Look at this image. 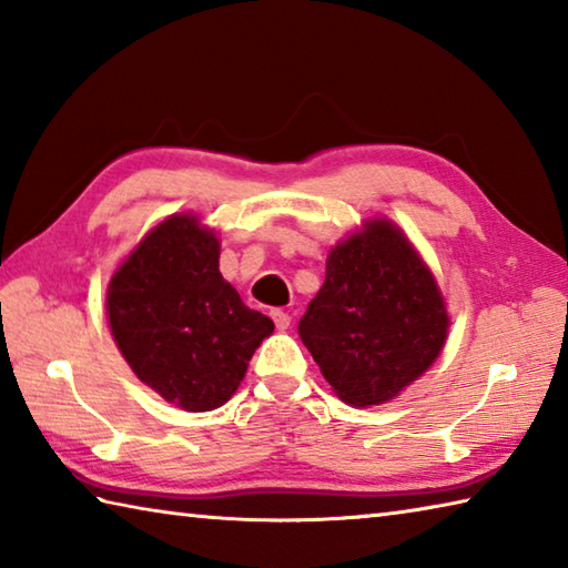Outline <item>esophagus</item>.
Listing matches in <instances>:
<instances>
[{
	"mask_svg": "<svg viewBox=\"0 0 568 568\" xmlns=\"http://www.w3.org/2000/svg\"><path fill=\"white\" fill-rule=\"evenodd\" d=\"M271 317H273V322H275V327L277 329H287V327H291V315H287L285 313V310H281V307H275L273 310V313H271Z\"/></svg>",
	"mask_w": 568,
	"mask_h": 568,
	"instance_id": "1",
	"label": "esophagus"
}]
</instances>
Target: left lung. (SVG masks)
I'll use <instances>...</instances> for the list:
<instances>
[{"label": "left lung", "instance_id": "obj_1", "mask_svg": "<svg viewBox=\"0 0 568 568\" xmlns=\"http://www.w3.org/2000/svg\"><path fill=\"white\" fill-rule=\"evenodd\" d=\"M297 332L342 402L374 406L436 362L448 313L404 233L376 219L329 251L325 285Z\"/></svg>", "mask_w": 568, "mask_h": 568}]
</instances>
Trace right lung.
Listing matches in <instances>:
<instances>
[{
	"label": "right lung",
	"mask_w": 568,
	"mask_h": 568,
	"mask_svg": "<svg viewBox=\"0 0 568 568\" xmlns=\"http://www.w3.org/2000/svg\"><path fill=\"white\" fill-rule=\"evenodd\" d=\"M108 320L138 379L194 414L229 402L273 332L221 277L214 233L186 214L154 226L120 265Z\"/></svg>",
	"instance_id": "1"
}]
</instances>
